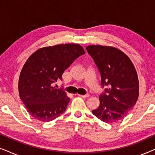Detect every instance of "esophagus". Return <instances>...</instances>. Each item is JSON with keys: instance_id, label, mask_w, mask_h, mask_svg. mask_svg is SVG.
Masks as SVG:
<instances>
[{"instance_id": "esophagus-1", "label": "esophagus", "mask_w": 155, "mask_h": 155, "mask_svg": "<svg viewBox=\"0 0 155 155\" xmlns=\"http://www.w3.org/2000/svg\"><path fill=\"white\" fill-rule=\"evenodd\" d=\"M78 96H80V97H83V98H87V97H90V94H84V95L78 94Z\"/></svg>"}]
</instances>
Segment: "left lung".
I'll list each match as a JSON object with an SVG mask.
<instances>
[{
    "instance_id": "1",
    "label": "left lung",
    "mask_w": 155,
    "mask_h": 155,
    "mask_svg": "<svg viewBox=\"0 0 155 155\" xmlns=\"http://www.w3.org/2000/svg\"><path fill=\"white\" fill-rule=\"evenodd\" d=\"M101 75L104 92L99 95L100 104L92 114L110 124L127 116L139 96V82L132 61L124 52L112 46L90 45L86 47Z\"/></svg>"
}]
</instances>
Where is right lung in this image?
Masks as SVG:
<instances>
[{
	"label": "right lung",
	"instance_id": "1",
	"mask_svg": "<svg viewBox=\"0 0 155 155\" xmlns=\"http://www.w3.org/2000/svg\"><path fill=\"white\" fill-rule=\"evenodd\" d=\"M84 54L79 44H65L39 48L29 57L21 71L18 90L32 117L48 122L65 112L70 98L65 91L53 85L62 80L65 70Z\"/></svg>",
	"mask_w": 155,
	"mask_h": 155
}]
</instances>
